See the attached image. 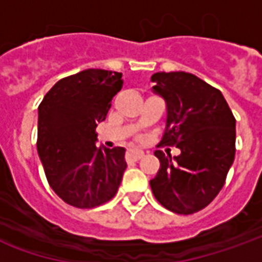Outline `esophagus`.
<instances>
[{
    "label": "esophagus",
    "mask_w": 262,
    "mask_h": 262,
    "mask_svg": "<svg viewBox=\"0 0 262 262\" xmlns=\"http://www.w3.org/2000/svg\"><path fill=\"white\" fill-rule=\"evenodd\" d=\"M144 156V151L140 150V148H130L129 151H127V159L129 160H140Z\"/></svg>",
    "instance_id": "34e87169"
}]
</instances>
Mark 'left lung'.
Wrapping results in <instances>:
<instances>
[{"label":"left lung","mask_w":262,"mask_h":262,"mask_svg":"<svg viewBox=\"0 0 262 262\" xmlns=\"http://www.w3.org/2000/svg\"><path fill=\"white\" fill-rule=\"evenodd\" d=\"M153 91L167 103L160 144L181 150L174 159L156 150L160 170L150 181L164 208L191 214L213 201L236 154V119L222 92L185 71L156 73Z\"/></svg>","instance_id":"left-lung-1"}]
</instances>
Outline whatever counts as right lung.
I'll return each instance as SVG.
<instances>
[{
	"label": "right lung",
	"mask_w": 262,
	"mask_h": 262,
	"mask_svg": "<svg viewBox=\"0 0 262 262\" xmlns=\"http://www.w3.org/2000/svg\"><path fill=\"white\" fill-rule=\"evenodd\" d=\"M122 85V73L88 69L57 81L39 105L37 154L49 185L74 208H95L118 192L125 148L97 147L95 130Z\"/></svg>",
	"instance_id": "1"
}]
</instances>
